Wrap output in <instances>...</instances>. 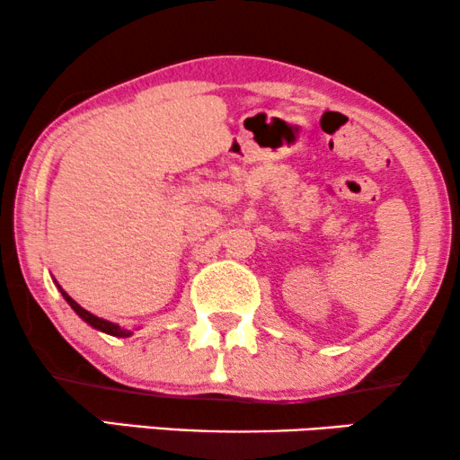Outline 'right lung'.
<instances>
[{
    "label": "right lung",
    "instance_id": "add662e5",
    "mask_svg": "<svg viewBox=\"0 0 460 460\" xmlns=\"http://www.w3.org/2000/svg\"><path fill=\"white\" fill-rule=\"evenodd\" d=\"M60 288V287H58ZM60 293H62V297L66 299V304L73 307L75 312H77V316L79 318H84L87 324L90 326H93V329H98V331H102V332H106V335H112V337H129L131 335V331H128V329H121V326L119 324H115V323H109V320H104V318H98V316H93V314H90L87 310H84V307H81L77 301H75L73 297H68V293H65L60 288Z\"/></svg>",
    "mask_w": 460,
    "mask_h": 460
}]
</instances>
